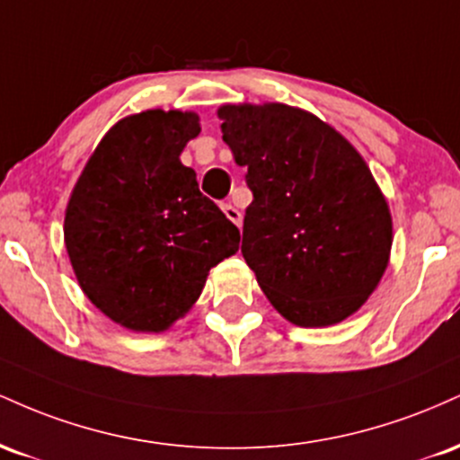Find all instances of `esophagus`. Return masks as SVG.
I'll list each match as a JSON object with an SVG mask.
<instances>
[{
  "mask_svg": "<svg viewBox=\"0 0 460 460\" xmlns=\"http://www.w3.org/2000/svg\"><path fill=\"white\" fill-rule=\"evenodd\" d=\"M223 212H225L226 218L231 220V223L237 225V226H242V214H240V209H235L231 203H225V205H223Z\"/></svg>",
  "mask_w": 460,
  "mask_h": 460,
  "instance_id": "obj_1",
  "label": "esophagus"
}]
</instances>
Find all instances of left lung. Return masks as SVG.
Here are the masks:
<instances>
[{
	"label": "left lung",
	"instance_id": "obj_1",
	"mask_svg": "<svg viewBox=\"0 0 460 460\" xmlns=\"http://www.w3.org/2000/svg\"><path fill=\"white\" fill-rule=\"evenodd\" d=\"M218 119L246 168L242 255L266 298L305 329L346 320L378 288L394 242L387 199L361 153L294 105L226 103Z\"/></svg>",
	"mask_w": 460,
	"mask_h": 460
}]
</instances>
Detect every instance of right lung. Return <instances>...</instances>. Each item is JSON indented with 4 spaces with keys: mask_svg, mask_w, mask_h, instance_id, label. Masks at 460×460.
<instances>
[{
    "mask_svg": "<svg viewBox=\"0 0 460 460\" xmlns=\"http://www.w3.org/2000/svg\"><path fill=\"white\" fill-rule=\"evenodd\" d=\"M199 114L146 110L120 119L84 166L65 212V244L88 300L136 332L188 314L240 231L203 197L179 155Z\"/></svg>",
    "mask_w": 460,
    "mask_h": 460,
    "instance_id": "add662e5",
    "label": "right lung"
}]
</instances>
